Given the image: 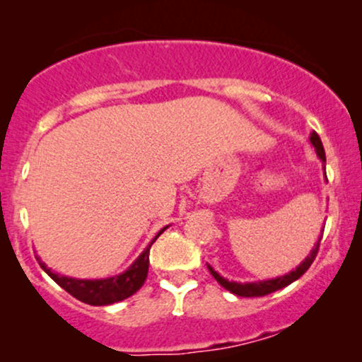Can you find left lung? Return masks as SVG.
Segmentation results:
<instances>
[{"mask_svg": "<svg viewBox=\"0 0 362 362\" xmlns=\"http://www.w3.org/2000/svg\"><path fill=\"white\" fill-rule=\"evenodd\" d=\"M310 143L313 144L315 151H317V156L322 160L323 163V170H325V149H323V144H322V139H320V136L317 132H311L310 134ZM325 180H327V173H325ZM322 235H323V230H322ZM320 240H322V236L318 238V242L315 243L313 250L310 252V255L306 257L305 260L301 262L300 265H298L296 269H293V271L284 274V276H279V277H274V279H265V281H253V282H236V281H228L224 279L223 276H219L218 272L214 271L213 267H211L209 264H207V269H209V272L213 274V277L216 281L219 282V284L223 286L224 289H228L230 293L236 294V296H242V298H255V296H265V294H271L274 291H279L282 288H286V286H289L291 282L298 281L300 277L305 274L306 271L310 269V265L313 264L315 257H317L318 253V247H320Z\"/></svg>", "mask_w": 362, "mask_h": 362, "instance_id": "1", "label": "left lung"}]
</instances>
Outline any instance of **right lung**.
<instances>
[{"instance_id":"1","label":"right lung","mask_w":362,"mask_h":362,"mask_svg":"<svg viewBox=\"0 0 362 362\" xmlns=\"http://www.w3.org/2000/svg\"><path fill=\"white\" fill-rule=\"evenodd\" d=\"M167 228L168 226H165L158 231V235L149 242L148 247L141 252L138 259L129 265L127 271L117 274V276L105 277V279H74V277L61 276V274L51 271V269L40 260L39 255H37V260H39L40 267L44 269L45 274H47L54 282H57L62 289L68 291L71 296L76 298V300L91 306H107L112 305V303L126 300V298L132 296L136 291L141 289V286L144 284L148 276L149 248H151V245L156 242L158 236L163 233Z\"/></svg>"}]
</instances>
